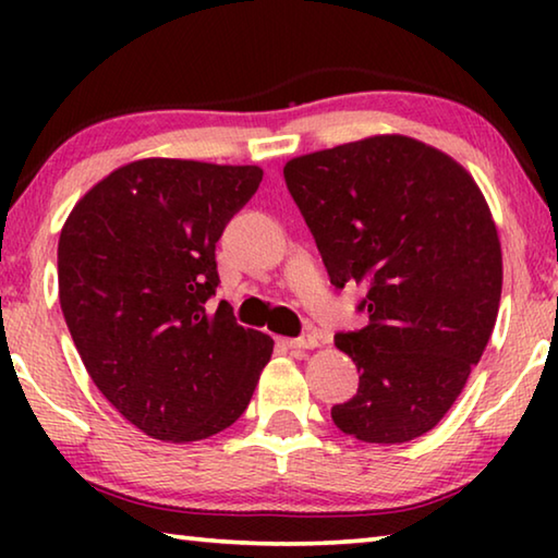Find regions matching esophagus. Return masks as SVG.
Here are the masks:
<instances>
[{"instance_id": "obj_1", "label": "esophagus", "mask_w": 558, "mask_h": 558, "mask_svg": "<svg viewBox=\"0 0 558 558\" xmlns=\"http://www.w3.org/2000/svg\"><path fill=\"white\" fill-rule=\"evenodd\" d=\"M286 344L295 352H305V349H315L317 347V335L315 332H305L295 339H286Z\"/></svg>"}]
</instances>
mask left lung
Wrapping results in <instances>:
<instances>
[{"label":"left lung","instance_id":"left-lung-1","mask_svg":"<svg viewBox=\"0 0 558 558\" xmlns=\"http://www.w3.org/2000/svg\"><path fill=\"white\" fill-rule=\"evenodd\" d=\"M288 192L329 282L366 286L369 325L335 335L359 389L332 405L364 442L436 428L495 329L502 251L483 192L456 159L403 135H376L290 159Z\"/></svg>","mask_w":558,"mask_h":558}]
</instances>
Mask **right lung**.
Listing matches in <instances>:
<instances>
[{"instance_id":"obj_1","label":"right lung","mask_w":558,"mask_h":558,"mask_svg":"<svg viewBox=\"0 0 558 558\" xmlns=\"http://www.w3.org/2000/svg\"><path fill=\"white\" fill-rule=\"evenodd\" d=\"M260 167L137 159L73 206L59 300L100 393L149 438H209L241 418L272 339L243 329L219 288L216 241Z\"/></svg>"}]
</instances>
